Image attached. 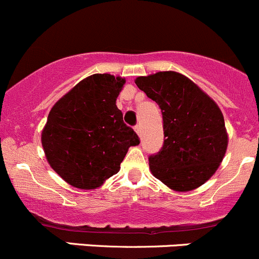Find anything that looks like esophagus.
<instances>
[{
	"label": "esophagus",
	"instance_id": "1",
	"mask_svg": "<svg viewBox=\"0 0 259 259\" xmlns=\"http://www.w3.org/2000/svg\"><path fill=\"white\" fill-rule=\"evenodd\" d=\"M135 131H136V133H137L138 136H141V126H140V124L135 126Z\"/></svg>",
	"mask_w": 259,
	"mask_h": 259
}]
</instances>
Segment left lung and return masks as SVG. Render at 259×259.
Here are the masks:
<instances>
[{"mask_svg": "<svg viewBox=\"0 0 259 259\" xmlns=\"http://www.w3.org/2000/svg\"><path fill=\"white\" fill-rule=\"evenodd\" d=\"M135 83L162 112L165 141L160 152L148 158L152 175L179 193L205 184L228 147L224 117L218 104L176 71L137 76Z\"/></svg>", "mask_w": 259, "mask_h": 259, "instance_id": "1", "label": "left lung"}]
</instances>
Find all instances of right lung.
<instances>
[{
    "mask_svg": "<svg viewBox=\"0 0 259 259\" xmlns=\"http://www.w3.org/2000/svg\"><path fill=\"white\" fill-rule=\"evenodd\" d=\"M126 79L93 74L79 81L50 109L41 132L45 157L69 185L99 188L121 168L138 136L123 122L117 97Z\"/></svg>",
    "mask_w": 259,
    "mask_h": 259,
    "instance_id": "1",
    "label": "right lung"
}]
</instances>
